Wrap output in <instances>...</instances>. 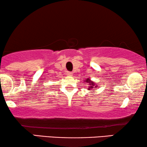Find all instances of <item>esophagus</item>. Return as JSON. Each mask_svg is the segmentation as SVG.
Segmentation results:
<instances>
[{"instance_id":"obj_1","label":"esophagus","mask_w":147,"mask_h":147,"mask_svg":"<svg viewBox=\"0 0 147 147\" xmlns=\"http://www.w3.org/2000/svg\"><path fill=\"white\" fill-rule=\"evenodd\" d=\"M72 75H73V74H72L71 71H67V76H71Z\"/></svg>"}]
</instances>
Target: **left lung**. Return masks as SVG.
I'll use <instances>...</instances> for the list:
<instances>
[{
    "mask_svg": "<svg viewBox=\"0 0 147 147\" xmlns=\"http://www.w3.org/2000/svg\"><path fill=\"white\" fill-rule=\"evenodd\" d=\"M86 82V83H89L90 87H89V88H88V90H91L93 88H96V87H97V86L95 85V84H94L93 82H92L90 79H88V78L87 80H86V82Z\"/></svg>",
    "mask_w": 147,
    "mask_h": 147,
    "instance_id": "1",
    "label": "left lung"
}]
</instances>
